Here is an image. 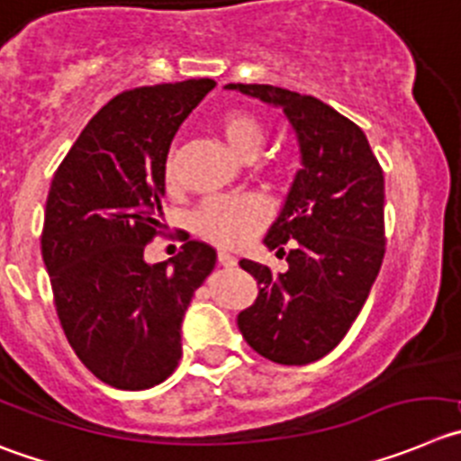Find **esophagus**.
<instances>
[{
    "label": "esophagus",
    "instance_id": "1",
    "mask_svg": "<svg viewBox=\"0 0 461 461\" xmlns=\"http://www.w3.org/2000/svg\"><path fill=\"white\" fill-rule=\"evenodd\" d=\"M218 264L225 266V268H234L236 257L230 255V252H218Z\"/></svg>",
    "mask_w": 461,
    "mask_h": 461
}]
</instances>
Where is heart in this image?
Returning <instances> with one entry per match:
<instances>
[{
    "label": "heart",
    "mask_w": 461,
    "mask_h": 461,
    "mask_svg": "<svg viewBox=\"0 0 461 461\" xmlns=\"http://www.w3.org/2000/svg\"><path fill=\"white\" fill-rule=\"evenodd\" d=\"M218 129L227 148L240 158H255L268 139L264 120L245 109H231L222 113L218 120ZM279 167H289V161H282ZM163 179L170 186L177 182V170L170 157L163 163ZM266 218H268V206L259 195H213L206 197L197 206L193 227L211 243L236 248L250 240L264 225Z\"/></svg>",
    "instance_id": "obj_1"
}]
</instances>
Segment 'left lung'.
I'll list each match as a JSON object with an SVG mask.
<instances>
[{
    "label": "left lung",
    "instance_id": "left-lung-1",
    "mask_svg": "<svg viewBox=\"0 0 461 461\" xmlns=\"http://www.w3.org/2000/svg\"><path fill=\"white\" fill-rule=\"evenodd\" d=\"M227 88L282 106L298 136L303 170L264 239L286 255L289 268L273 275L264 264L239 261L259 294L236 322L261 357L304 366L341 343L380 273L384 175L364 131L325 102L268 84Z\"/></svg>",
    "mask_w": 461,
    "mask_h": 461
}]
</instances>
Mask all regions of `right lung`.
Returning <instances> with one entry per match:
<instances>
[{"instance_id": "add662e5", "label": "right lung", "mask_w": 461, "mask_h": 461, "mask_svg": "<svg viewBox=\"0 0 461 461\" xmlns=\"http://www.w3.org/2000/svg\"><path fill=\"white\" fill-rule=\"evenodd\" d=\"M213 79L140 86L93 115L51 179L41 250L61 328L104 384L149 389L182 359V321L216 250L188 240L161 264L145 245L161 234L163 163L172 136Z\"/></svg>"}]
</instances>
